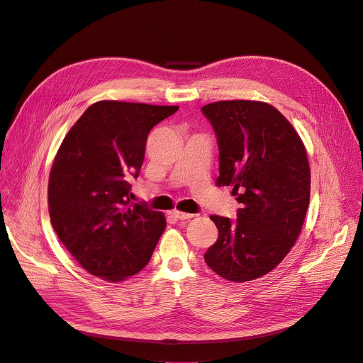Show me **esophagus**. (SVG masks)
I'll use <instances>...</instances> for the list:
<instances>
[{
  "mask_svg": "<svg viewBox=\"0 0 363 363\" xmlns=\"http://www.w3.org/2000/svg\"><path fill=\"white\" fill-rule=\"evenodd\" d=\"M170 215H172V216H175L177 219H181V220H185V219H189V218H193V216H194V215H191V213H185V212H179V211L170 212Z\"/></svg>",
  "mask_w": 363,
  "mask_h": 363,
  "instance_id": "obj_1",
  "label": "esophagus"
}]
</instances>
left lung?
Masks as SVG:
<instances>
[{
    "mask_svg": "<svg viewBox=\"0 0 363 363\" xmlns=\"http://www.w3.org/2000/svg\"><path fill=\"white\" fill-rule=\"evenodd\" d=\"M219 144L218 186H233L237 219L212 215L219 237L204 262L245 282L274 271L296 244L311 200V167L297 130L274 106L225 100L201 107Z\"/></svg>",
    "mask_w": 363,
    "mask_h": 363,
    "instance_id": "8db88e82",
    "label": "left lung"
}]
</instances>
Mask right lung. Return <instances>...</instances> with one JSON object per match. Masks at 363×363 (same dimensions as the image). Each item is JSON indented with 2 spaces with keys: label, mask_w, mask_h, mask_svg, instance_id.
<instances>
[{
  "label": "right lung",
  "mask_w": 363,
  "mask_h": 363,
  "mask_svg": "<svg viewBox=\"0 0 363 363\" xmlns=\"http://www.w3.org/2000/svg\"><path fill=\"white\" fill-rule=\"evenodd\" d=\"M178 106L101 100L69 129L48 179L54 231L82 268L108 282L138 274L150 262L166 219L130 204L151 128Z\"/></svg>",
  "instance_id": "right-lung-1"
}]
</instances>
